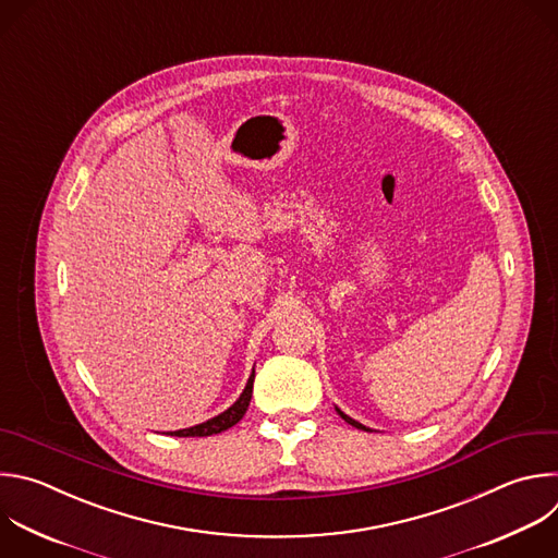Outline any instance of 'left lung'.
<instances>
[{
	"label": "left lung",
	"instance_id": "8db88e82",
	"mask_svg": "<svg viewBox=\"0 0 558 558\" xmlns=\"http://www.w3.org/2000/svg\"><path fill=\"white\" fill-rule=\"evenodd\" d=\"M335 410H337V414H339V416H341V418H343V421H345V423H348V425H352V427H356V429H363V432H369V429H367V427H365V425H361V423H356V421H354V418H350V416H345V414H343V412H341V410H339V408H335Z\"/></svg>",
	"mask_w": 558,
	"mask_h": 558
}]
</instances>
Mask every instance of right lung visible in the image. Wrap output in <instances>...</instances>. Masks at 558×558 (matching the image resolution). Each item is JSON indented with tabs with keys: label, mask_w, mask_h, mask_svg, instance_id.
<instances>
[{
	"label": "right lung",
	"mask_w": 558,
	"mask_h": 558,
	"mask_svg": "<svg viewBox=\"0 0 558 558\" xmlns=\"http://www.w3.org/2000/svg\"><path fill=\"white\" fill-rule=\"evenodd\" d=\"M252 390H254V373H252V377L247 379V386H245L243 395L239 397V401H236L232 408H228L223 414H219V416H215V418H210V421H206V423H202V425H195V427H189V429H177V432H170V436H179V438L199 436V438H202V436L221 434V432H226V429L234 427V425L245 416V412H247V408H250Z\"/></svg>",
	"instance_id": "add662e5"
}]
</instances>
